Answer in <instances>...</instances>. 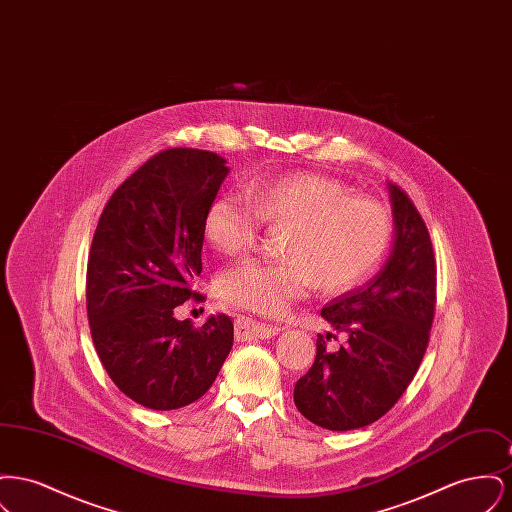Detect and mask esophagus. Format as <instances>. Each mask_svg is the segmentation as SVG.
<instances>
[{
	"mask_svg": "<svg viewBox=\"0 0 512 512\" xmlns=\"http://www.w3.org/2000/svg\"><path fill=\"white\" fill-rule=\"evenodd\" d=\"M280 328L278 326H270V324H263V322H255L251 318L240 317L236 320V340H267L272 336H278Z\"/></svg>",
	"mask_w": 512,
	"mask_h": 512,
	"instance_id": "obj_1",
	"label": "esophagus"
}]
</instances>
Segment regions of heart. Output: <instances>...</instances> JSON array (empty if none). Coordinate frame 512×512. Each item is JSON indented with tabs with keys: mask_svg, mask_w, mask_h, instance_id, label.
<instances>
[{
	"mask_svg": "<svg viewBox=\"0 0 512 512\" xmlns=\"http://www.w3.org/2000/svg\"><path fill=\"white\" fill-rule=\"evenodd\" d=\"M261 220L288 224L278 261L249 259L220 274V297L249 313L278 317L317 284L322 293L359 286L382 261L391 238L388 211L349 195L338 180L295 172L251 182L240 195L215 197L203 217L205 242L224 255L247 251Z\"/></svg>",
	"mask_w": 512,
	"mask_h": 512,
	"instance_id": "1",
	"label": "heart"
}]
</instances>
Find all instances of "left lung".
Segmentation results:
<instances>
[{"mask_svg":"<svg viewBox=\"0 0 512 512\" xmlns=\"http://www.w3.org/2000/svg\"><path fill=\"white\" fill-rule=\"evenodd\" d=\"M393 242L363 286L326 303L320 317L340 332L317 340V357L293 388L297 411L332 432L357 430L390 411L424 357L436 303L428 228L407 194L388 182Z\"/></svg>","mask_w":512,"mask_h":512,"instance_id":"left-lung-1","label":"left lung"}]
</instances>
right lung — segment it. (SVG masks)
Returning a JSON list of instances; mask_svg holds the SVG:
<instances>
[{"mask_svg":"<svg viewBox=\"0 0 512 512\" xmlns=\"http://www.w3.org/2000/svg\"><path fill=\"white\" fill-rule=\"evenodd\" d=\"M213 151L174 147L142 165L107 201L94 234L86 305L99 361L138 405L172 411L209 390L234 324L174 317L201 272L203 217L228 176Z\"/></svg>","mask_w":512,"mask_h":512,"instance_id":"right-lung-1","label":"right lung"}]
</instances>
